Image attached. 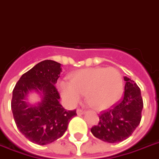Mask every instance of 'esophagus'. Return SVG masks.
<instances>
[{
	"label": "esophagus",
	"mask_w": 159,
	"mask_h": 159,
	"mask_svg": "<svg viewBox=\"0 0 159 159\" xmlns=\"http://www.w3.org/2000/svg\"><path fill=\"white\" fill-rule=\"evenodd\" d=\"M84 113H85V111L82 110V109H77V115L81 116V115H82V114H83Z\"/></svg>",
	"instance_id": "obj_1"
}]
</instances>
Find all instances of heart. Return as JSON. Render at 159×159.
<instances>
[{
  "instance_id": "b5f03b06",
  "label": "heart",
  "mask_w": 159,
  "mask_h": 159,
  "mask_svg": "<svg viewBox=\"0 0 159 159\" xmlns=\"http://www.w3.org/2000/svg\"><path fill=\"white\" fill-rule=\"evenodd\" d=\"M63 97L75 104L86 94L88 104L104 109L119 100L122 93V79L114 68H90L77 71L69 77V82L59 84Z\"/></svg>"
}]
</instances>
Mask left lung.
Listing matches in <instances>:
<instances>
[{
    "label": "left lung",
    "instance_id": "1",
    "mask_svg": "<svg viewBox=\"0 0 159 159\" xmlns=\"http://www.w3.org/2000/svg\"><path fill=\"white\" fill-rule=\"evenodd\" d=\"M124 80L122 99L108 110L102 111L99 123L91 129L94 136L104 142L123 141L133 133L141 120L144 104L140 87L128 77Z\"/></svg>",
    "mask_w": 159,
    "mask_h": 159
}]
</instances>
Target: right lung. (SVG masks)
Wrapping results in <instances>:
<instances>
[{
	"label": "right lung",
	"instance_id": "add662e5",
	"mask_svg": "<svg viewBox=\"0 0 159 159\" xmlns=\"http://www.w3.org/2000/svg\"><path fill=\"white\" fill-rule=\"evenodd\" d=\"M60 66L49 59L40 62L22 75L13 90L11 109L15 124L27 139L40 145L61 137L77 115L76 110H66L59 101L55 84L61 73ZM31 90L43 94L41 103L33 106L25 102Z\"/></svg>",
	"mask_w": 159,
	"mask_h": 159
}]
</instances>
